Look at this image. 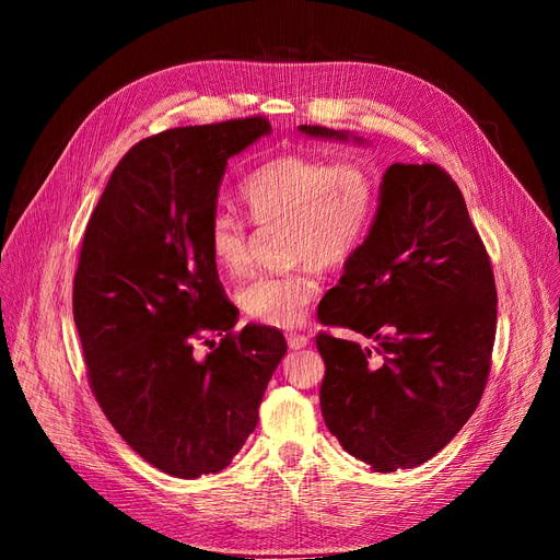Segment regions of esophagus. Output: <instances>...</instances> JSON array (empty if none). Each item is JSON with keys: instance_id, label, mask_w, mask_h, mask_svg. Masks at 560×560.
Returning a JSON list of instances; mask_svg holds the SVG:
<instances>
[{"instance_id": "esophagus-1", "label": "esophagus", "mask_w": 560, "mask_h": 560, "mask_svg": "<svg viewBox=\"0 0 560 560\" xmlns=\"http://www.w3.org/2000/svg\"><path fill=\"white\" fill-rule=\"evenodd\" d=\"M285 339H288V347H291L293 351H300V349H304V347H310V337L300 335V332H291Z\"/></svg>"}]
</instances>
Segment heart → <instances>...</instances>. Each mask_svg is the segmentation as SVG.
<instances>
[{
  "label": "heart",
  "mask_w": 560,
  "mask_h": 560,
  "mask_svg": "<svg viewBox=\"0 0 560 560\" xmlns=\"http://www.w3.org/2000/svg\"><path fill=\"white\" fill-rule=\"evenodd\" d=\"M240 200L256 223L285 221V258L298 267L281 275H262L237 293L242 312L262 326L293 328L318 293L314 262L347 265L363 246L376 213L374 176L358 162L310 155H279L250 172ZM209 250L228 275H240L248 262L246 228L228 211L209 223Z\"/></svg>",
  "instance_id": "b5f03b06"
}]
</instances>
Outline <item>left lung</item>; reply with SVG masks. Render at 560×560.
Instances as JSON below:
<instances>
[{
    "instance_id": "obj_1",
    "label": "left lung",
    "mask_w": 560,
    "mask_h": 560,
    "mask_svg": "<svg viewBox=\"0 0 560 560\" xmlns=\"http://www.w3.org/2000/svg\"><path fill=\"white\" fill-rule=\"evenodd\" d=\"M304 137L368 143L347 130L300 125ZM489 254L451 176L395 162L378 186L368 237L318 304L326 363L320 411L349 454L374 472L430 460L472 417L495 339Z\"/></svg>"
}]
</instances>
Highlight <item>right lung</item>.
Segmentation results:
<instances>
[{
    "label": "right lung",
    "mask_w": 560,
    "mask_h": 560,
    "mask_svg": "<svg viewBox=\"0 0 560 560\" xmlns=\"http://www.w3.org/2000/svg\"><path fill=\"white\" fill-rule=\"evenodd\" d=\"M272 132L265 118L174 128L132 147L90 215L74 320L106 419L182 479L221 472L258 423L285 355L277 328L240 318L209 250L228 160ZM223 336L197 359L194 341Z\"/></svg>",
    "instance_id": "obj_1"
}]
</instances>
